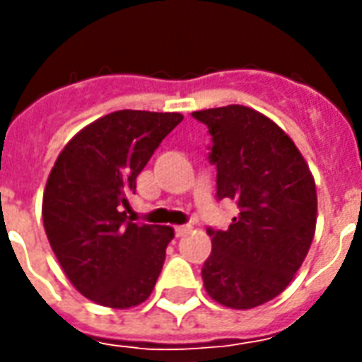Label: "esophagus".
<instances>
[{
    "label": "esophagus",
    "mask_w": 362,
    "mask_h": 362,
    "mask_svg": "<svg viewBox=\"0 0 362 362\" xmlns=\"http://www.w3.org/2000/svg\"><path fill=\"white\" fill-rule=\"evenodd\" d=\"M189 228H192L189 225H178V227H174V233H176V236H184Z\"/></svg>",
    "instance_id": "esophagus-1"
}]
</instances>
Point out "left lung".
<instances>
[{
    "label": "left lung",
    "instance_id": "obj_1",
    "mask_svg": "<svg viewBox=\"0 0 362 362\" xmlns=\"http://www.w3.org/2000/svg\"><path fill=\"white\" fill-rule=\"evenodd\" d=\"M211 134L217 197L240 213L213 230L202 267L215 303L248 310L281 295L303 266L316 233V184L293 139L262 112L228 104L194 112Z\"/></svg>",
    "mask_w": 362,
    "mask_h": 362
}]
</instances>
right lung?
Instances as JSON below:
<instances>
[{"label": "right lung", "mask_w": 362, "mask_h": 362, "mask_svg": "<svg viewBox=\"0 0 362 362\" xmlns=\"http://www.w3.org/2000/svg\"><path fill=\"white\" fill-rule=\"evenodd\" d=\"M178 112L118 110L75 134L54 163L42 197L44 230L67 279L108 308H132L155 288L173 227L127 219V196Z\"/></svg>", "instance_id": "add662e5"}]
</instances>
